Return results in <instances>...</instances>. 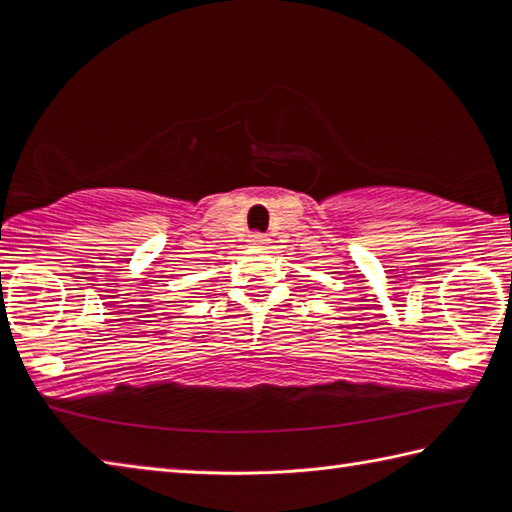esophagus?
<instances>
[{"instance_id": "esophagus-1", "label": "esophagus", "mask_w": 512, "mask_h": 512, "mask_svg": "<svg viewBox=\"0 0 512 512\" xmlns=\"http://www.w3.org/2000/svg\"><path fill=\"white\" fill-rule=\"evenodd\" d=\"M248 241H250V246H253V248H266L268 246V237L262 235V232H253Z\"/></svg>"}]
</instances>
